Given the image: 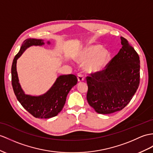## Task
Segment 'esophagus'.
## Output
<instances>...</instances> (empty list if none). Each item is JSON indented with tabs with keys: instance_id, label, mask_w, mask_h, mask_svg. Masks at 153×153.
I'll use <instances>...</instances> for the list:
<instances>
[{
	"instance_id": "obj_1",
	"label": "esophagus",
	"mask_w": 153,
	"mask_h": 153,
	"mask_svg": "<svg viewBox=\"0 0 153 153\" xmlns=\"http://www.w3.org/2000/svg\"><path fill=\"white\" fill-rule=\"evenodd\" d=\"M77 79H78V81L82 82V81H83L84 80V77L82 75V74L80 73H78V74H77Z\"/></svg>"
}]
</instances>
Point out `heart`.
<instances>
[{
	"label": "heart",
	"mask_w": 153,
	"mask_h": 153,
	"mask_svg": "<svg viewBox=\"0 0 153 153\" xmlns=\"http://www.w3.org/2000/svg\"><path fill=\"white\" fill-rule=\"evenodd\" d=\"M91 57L87 64V69L90 72H99L106 66L110 60V54L107 50L103 49L100 45H92L84 48L79 59L82 62H86Z\"/></svg>",
	"instance_id": "b5f03b06"
}]
</instances>
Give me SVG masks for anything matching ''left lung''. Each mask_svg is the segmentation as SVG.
<instances>
[{
    "label": "left lung",
    "instance_id": "1",
    "mask_svg": "<svg viewBox=\"0 0 153 153\" xmlns=\"http://www.w3.org/2000/svg\"><path fill=\"white\" fill-rule=\"evenodd\" d=\"M122 48L105 68L86 77L87 100L96 112L110 114L123 110L138 88L140 61L138 54L125 38Z\"/></svg>",
    "mask_w": 153,
    "mask_h": 153
}]
</instances>
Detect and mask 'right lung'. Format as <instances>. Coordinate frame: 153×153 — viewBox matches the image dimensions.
Returning <instances> with one entry per match:
<instances>
[{
    "mask_svg": "<svg viewBox=\"0 0 153 153\" xmlns=\"http://www.w3.org/2000/svg\"><path fill=\"white\" fill-rule=\"evenodd\" d=\"M48 43L49 44L50 42H48ZM43 44L42 39L29 38L24 41L19 52L13 60L12 84L17 100L26 110L36 118L48 119L56 116L62 111L66 101L67 95L71 89L77 84L78 79L76 76L72 74L61 75L57 78L52 88L44 95L36 97L25 94L19 82L16 69L17 59L27 48Z\"/></svg>",
    "mask_w": 153,
    "mask_h": 153,
    "instance_id": "1",
    "label": "right lung"
}]
</instances>
